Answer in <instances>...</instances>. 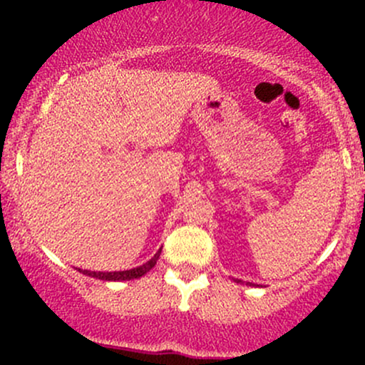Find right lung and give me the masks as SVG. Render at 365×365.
I'll return each mask as SVG.
<instances>
[{
    "instance_id": "add662e5",
    "label": "right lung",
    "mask_w": 365,
    "mask_h": 365,
    "mask_svg": "<svg viewBox=\"0 0 365 365\" xmlns=\"http://www.w3.org/2000/svg\"><path fill=\"white\" fill-rule=\"evenodd\" d=\"M159 254H161V250H159V252L154 255L150 261L142 264V266H139V267L128 269V271H115V273H101V271H99V273H96V271H82V269H78V271H82V273L87 276H94V278H98V279H104V282H123V279H135V278H140V276H144L149 269H153L154 264H156V261H158Z\"/></svg>"
}]
</instances>
